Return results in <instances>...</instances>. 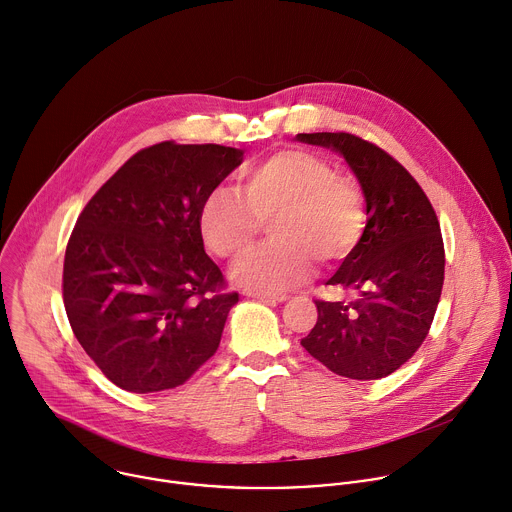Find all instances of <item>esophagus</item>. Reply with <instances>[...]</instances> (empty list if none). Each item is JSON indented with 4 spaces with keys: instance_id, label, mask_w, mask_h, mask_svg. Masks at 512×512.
<instances>
[{
    "instance_id": "34e87169",
    "label": "esophagus",
    "mask_w": 512,
    "mask_h": 512,
    "mask_svg": "<svg viewBox=\"0 0 512 512\" xmlns=\"http://www.w3.org/2000/svg\"><path fill=\"white\" fill-rule=\"evenodd\" d=\"M242 294H244V296H250V298L264 300V302H282V300H286V294H282V292H264V290L244 288Z\"/></svg>"
}]
</instances>
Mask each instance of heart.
Wrapping results in <instances>:
<instances>
[{
	"instance_id": "heart-1",
	"label": "heart",
	"mask_w": 512,
	"mask_h": 512,
	"mask_svg": "<svg viewBox=\"0 0 512 512\" xmlns=\"http://www.w3.org/2000/svg\"><path fill=\"white\" fill-rule=\"evenodd\" d=\"M242 197L218 187L201 203L199 234L220 258L234 262L270 222L274 242L246 256L234 270L240 282L280 290L323 266L343 262L367 224L361 187L337 175L333 163L304 149H280L246 165Z\"/></svg>"
}]
</instances>
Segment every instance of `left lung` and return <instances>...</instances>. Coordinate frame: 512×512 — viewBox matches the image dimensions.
Here are the masks:
<instances>
[{
    "instance_id": "obj_1",
    "label": "left lung",
    "mask_w": 512,
    "mask_h": 512,
    "mask_svg": "<svg viewBox=\"0 0 512 512\" xmlns=\"http://www.w3.org/2000/svg\"><path fill=\"white\" fill-rule=\"evenodd\" d=\"M337 149L367 201L357 248L327 280L345 298H317L319 319L300 345L337 375L381 379L426 341L444 286V240L420 183L387 151L351 133H300Z\"/></svg>"
}]
</instances>
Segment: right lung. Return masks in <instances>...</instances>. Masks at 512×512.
Wrapping results in <instances>:
<instances>
[{
  "instance_id": "add662e5",
  "label": "right lung",
  "mask_w": 512,
  "mask_h": 512,
  "mask_svg": "<svg viewBox=\"0 0 512 512\" xmlns=\"http://www.w3.org/2000/svg\"><path fill=\"white\" fill-rule=\"evenodd\" d=\"M242 159L234 147L163 141L125 161L80 212L64 254V309L121 389H173L218 351L238 292L203 250L199 210Z\"/></svg>"
}]
</instances>
